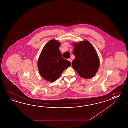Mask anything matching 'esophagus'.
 <instances>
[{
  "label": "esophagus",
  "mask_w": 128,
  "mask_h": 128,
  "mask_svg": "<svg viewBox=\"0 0 128 128\" xmlns=\"http://www.w3.org/2000/svg\"><path fill=\"white\" fill-rule=\"evenodd\" d=\"M68 60L70 62L71 64H72V60H71V59H70V58H69V59H68Z\"/></svg>",
  "instance_id": "34e87169"
}]
</instances>
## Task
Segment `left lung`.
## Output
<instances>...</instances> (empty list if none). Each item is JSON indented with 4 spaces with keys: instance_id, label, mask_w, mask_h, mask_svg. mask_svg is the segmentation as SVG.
I'll use <instances>...</instances> for the list:
<instances>
[{
    "instance_id": "1",
    "label": "left lung",
    "mask_w": 128,
    "mask_h": 128,
    "mask_svg": "<svg viewBox=\"0 0 128 128\" xmlns=\"http://www.w3.org/2000/svg\"><path fill=\"white\" fill-rule=\"evenodd\" d=\"M73 45L75 58L73 60L72 67L82 78H92L98 71L100 65L95 49L87 40L74 42Z\"/></svg>"
}]
</instances>
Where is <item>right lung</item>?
<instances>
[{"label":"right lung","mask_w":128,"mask_h":128,"mask_svg":"<svg viewBox=\"0 0 128 128\" xmlns=\"http://www.w3.org/2000/svg\"><path fill=\"white\" fill-rule=\"evenodd\" d=\"M60 45L57 40L49 41L44 46L38 58L39 73L43 78L49 82L55 81L71 65L69 61L62 57L59 49Z\"/></svg>","instance_id":"1"}]
</instances>
